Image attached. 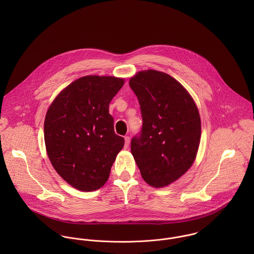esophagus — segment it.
<instances>
[{
  "label": "esophagus",
  "instance_id": "esophagus-1",
  "mask_svg": "<svg viewBox=\"0 0 254 254\" xmlns=\"http://www.w3.org/2000/svg\"><path fill=\"white\" fill-rule=\"evenodd\" d=\"M124 140H125V146L128 147L129 144H130V137H129V136H126V137L124 138Z\"/></svg>",
  "mask_w": 254,
  "mask_h": 254
}]
</instances>
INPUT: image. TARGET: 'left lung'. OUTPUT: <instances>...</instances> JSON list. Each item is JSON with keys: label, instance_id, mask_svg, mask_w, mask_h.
I'll list each match as a JSON object with an SVG mask.
<instances>
[{"label": "left lung", "instance_id": "obj_1", "mask_svg": "<svg viewBox=\"0 0 254 254\" xmlns=\"http://www.w3.org/2000/svg\"><path fill=\"white\" fill-rule=\"evenodd\" d=\"M129 85L138 98L143 118L131 152L149 186L166 187L192 165L201 123L192 98L170 75L156 70L137 73Z\"/></svg>", "mask_w": 254, "mask_h": 254}]
</instances>
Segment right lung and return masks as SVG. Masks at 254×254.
I'll return each mask as SVG.
<instances>
[{
	"mask_svg": "<svg viewBox=\"0 0 254 254\" xmlns=\"http://www.w3.org/2000/svg\"><path fill=\"white\" fill-rule=\"evenodd\" d=\"M124 85L113 76L81 77L64 89L47 111L44 138L58 174L91 191L108 181L124 139L114 133L109 103Z\"/></svg>",
	"mask_w": 254,
	"mask_h": 254,
	"instance_id": "add662e5",
	"label": "right lung"
}]
</instances>
